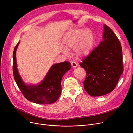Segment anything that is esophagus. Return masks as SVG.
Masks as SVG:
<instances>
[{
    "label": "esophagus",
    "mask_w": 133,
    "mask_h": 133,
    "mask_svg": "<svg viewBox=\"0 0 133 133\" xmlns=\"http://www.w3.org/2000/svg\"><path fill=\"white\" fill-rule=\"evenodd\" d=\"M71 65H72V66L73 68H76V67L78 66V64H77L75 62H71Z\"/></svg>",
    "instance_id": "esophagus-1"
}]
</instances>
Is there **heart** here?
Listing matches in <instances>:
<instances>
[{
    "label": "heart",
    "mask_w": 133,
    "mask_h": 133,
    "mask_svg": "<svg viewBox=\"0 0 133 133\" xmlns=\"http://www.w3.org/2000/svg\"><path fill=\"white\" fill-rule=\"evenodd\" d=\"M95 43V36L89 29H79L68 32L63 38L62 45L64 49L61 51L66 54V50L74 49V52L78 57H83L89 55Z\"/></svg>",
    "instance_id": "obj_1"
}]
</instances>
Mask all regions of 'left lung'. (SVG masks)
Masks as SVG:
<instances>
[{"instance_id": "8db88e82", "label": "left lung", "mask_w": 133, "mask_h": 133, "mask_svg": "<svg viewBox=\"0 0 133 133\" xmlns=\"http://www.w3.org/2000/svg\"><path fill=\"white\" fill-rule=\"evenodd\" d=\"M121 43L112 30L104 25L103 40L80 63L87 72L83 82L87 93L101 96L111 92L123 71Z\"/></svg>"}]
</instances>
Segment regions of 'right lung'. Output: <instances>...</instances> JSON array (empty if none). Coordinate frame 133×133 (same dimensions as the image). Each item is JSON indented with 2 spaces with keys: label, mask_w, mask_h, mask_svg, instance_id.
I'll return each mask as SVG.
<instances>
[{
  "label": "right lung",
  "mask_w": 133,
  "mask_h": 133,
  "mask_svg": "<svg viewBox=\"0 0 133 133\" xmlns=\"http://www.w3.org/2000/svg\"><path fill=\"white\" fill-rule=\"evenodd\" d=\"M19 43L15 46L13 53V72L18 87L24 97L30 102L42 104L55 102L61 95L62 78L70 69V63L64 62L52 65L40 83L28 85L24 83L18 71L16 54Z\"/></svg>",
  "instance_id": "right-lung-1"
}]
</instances>
